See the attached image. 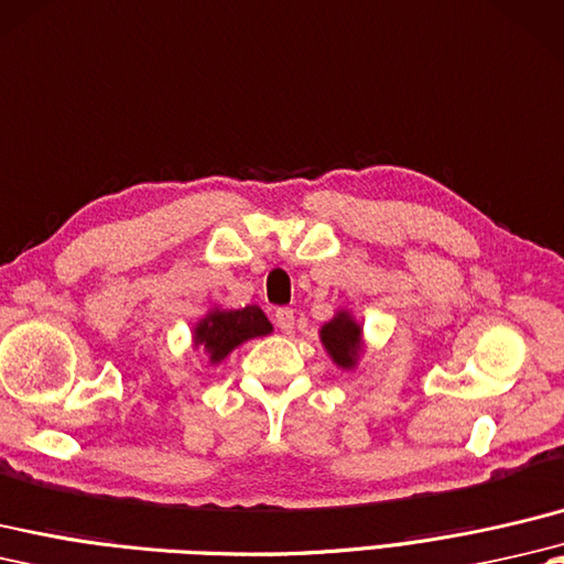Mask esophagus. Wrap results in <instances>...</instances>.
<instances>
[{
    "instance_id": "esophagus-1",
    "label": "esophagus",
    "mask_w": 564,
    "mask_h": 564,
    "mask_svg": "<svg viewBox=\"0 0 564 564\" xmlns=\"http://www.w3.org/2000/svg\"><path fill=\"white\" fill-rule=\"evenodd\" d=\"M273 319H276V326L283 334H291L295 326V312L291 307H279L273 312Z\"/></svg>"
}]
</instances>
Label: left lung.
I'll return each instance as SVG.
<instances>
[{
  "label": "left lung",
  "instance_id": "8db88e82",
  "mask_svg": "<svg viewBox=\"0 0 564 564\" xmlns=\"http://www.w3.org/2000/svg\"><path fill=\"white\" fill-rule=\"evenodd\" d=\"M322 344L338 368L350 370L358 360L362 329L348 312H338L332 322L322 326Z\"/></svg>",
  "mask_w": 564,
  "mask_h": 564
}]
</instances>
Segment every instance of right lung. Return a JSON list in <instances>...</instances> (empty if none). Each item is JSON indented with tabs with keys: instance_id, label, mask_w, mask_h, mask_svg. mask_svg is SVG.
<instances>
[{
	"instance_id": "right-lung-1",
	"label": "right lung",
	"mask_w": 564,
	"mask_h": 564,
	"mask_svg": "<svg viewBox=\"0 0 564 564\" xmlns=\"http://www.w3.org/2000/svg\"><path fill=\"white\" fill-rule=\"evenodd\" d=\"M271 334V322L257 305L242 310H214L194 326V346L204 348L212 362H220L232 348Z\"/></svg>"
}]
</instances>
